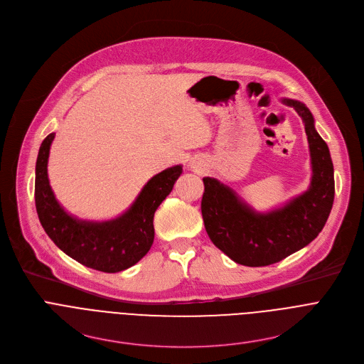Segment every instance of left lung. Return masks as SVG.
I'll list each match as a JSON object with an SVG mask.
<instances>
[{
  "instance_id": "1",
  "label": "left lung",
  "mask_w": 364,
  "mask_h": 364,
  "mask_svg": "<svg viewBox=\"0 0 364 364\" xmlns=\"http://www.w3.org/2000/svg\"><path fill=\"white\" fill-rule=\"evenodd\" d=\"M301 117L308 138L313 177L306 191L279 209L259 213L230 187L204 177L201 215L210 240L245 267L277 264L313 242L323 230L334 201V168L314 117L299 100L282 99Z\"/></svg>"
}]
</instances>
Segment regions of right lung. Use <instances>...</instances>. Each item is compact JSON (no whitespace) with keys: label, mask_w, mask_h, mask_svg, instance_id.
<instances>
[{"label":"right lung","mask_w":364,"mask_h":364,"mask_svg":"<svg viewBox=\"0 0 364 364\" xmlns=\"http://www.w3.org/2000/svg\"><path fill=\"white\" fill-rule=\"evenodd\" d=\"M53 139L55 132L44 138L36 163L34 198L44 232L59 249L87 268L108 274L131 268L149 250L154 213L171 193L183 167L174 166L154 176L119 218L107 222L79 220L59 204L48 183L47 161Z\"/></svg>","instance_id":"right-lung-1"}]
</instances>
